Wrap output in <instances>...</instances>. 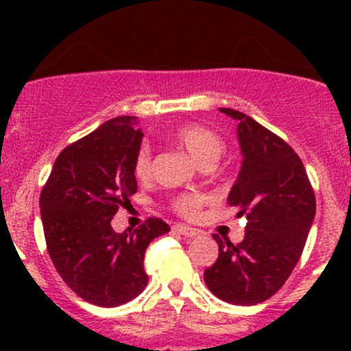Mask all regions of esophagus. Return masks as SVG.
Masks as SVG:
<instances>
[{
  "instance_id": "34e87169",
  "label": "esophagus",
  "mask_w": 351,
  "mask_h": 351,
  "mask_svg": "<svg viewBox=\"0 0 351 351\" xmlns=\"http://www.w3.org/2000/svg\"><path fill=\"white\" fill-rule=\"evenodd\" d=\"M175 232H180V234L186 236V238H193V236H198V229L195 228H189V226H183V224H176L175 228Z\"/></svg>"
}]
</instances>
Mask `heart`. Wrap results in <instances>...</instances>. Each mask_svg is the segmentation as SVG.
<instances>
[{
    "label": "heart",
    "mask_w": 351,
    "mask_h": 351,
    "mask_svg": "<svg viewBox=\"0 0 351 351\" xmlns=\"http://www.w3.org/2000/svg\"><path fill=\"white\" fill-rule=\"evenodd\" d=\"M173 139L183 147L197 162H204L212 159L217 161L222 153V141L214 130L207 129L200 123H182L173 130ZM134 175L139 180H147L151 175V153L143 147L134 161ZM202 205V198L197 195H186L175 202L176 210L182 215H195Z\"/></svg>",
    "instance_id": "1"
}]
</instances>
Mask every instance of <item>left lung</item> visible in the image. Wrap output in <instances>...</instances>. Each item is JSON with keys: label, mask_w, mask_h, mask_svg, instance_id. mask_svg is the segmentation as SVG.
I'll return each instance as SVG.
<instances>
[{"label": "left lung", "mask_w": 351, "mask_h": 351, "mask_svg": "<svg viewBox=\"0 0 351 351\" xmlns=\"http://www.w3.org/2000/svg\"><path fill=\"white\" fill-rule=\"evenodd\" d=\"M238 120L241 168L228 204L246 214L239 244L214 239L219 258L204 271L215 297L236 306L270 299L295 268L316 215V198L300 158L278 136L251 117L219 108Z\"/></svg>", "instance_id": "left-lung-1"}]
</instances>
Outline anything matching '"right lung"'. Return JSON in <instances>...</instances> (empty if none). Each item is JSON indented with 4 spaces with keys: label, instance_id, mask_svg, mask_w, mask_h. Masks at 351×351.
<instances>
[{
    "label": "right lung",
    "instance_id": "right-lung-1",
    "mask_svg": "<svg viewBox=\"0 0 351 351\" xmlns=\"http://www.w3.org/2000/svg\"><path fill=\"white\" fill-rule=\"evenodd\" d=\"M137 123V117H117L67 146L40 193L56 270L81 299L100 307L122 306L146 289V247L169 231L161 219L129 232L112 228L119 207L137 192L134 161L144 137Z\"/></svg>",
    "mask_w": 351,
    "mask_h": 351
}]
</instances>
